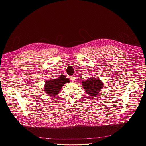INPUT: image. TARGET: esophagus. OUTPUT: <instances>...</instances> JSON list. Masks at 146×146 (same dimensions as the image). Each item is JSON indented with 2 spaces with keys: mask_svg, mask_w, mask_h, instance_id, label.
I'll use <instances>...</instances> for the list:
<instances>
[{
  "mask_svg": "<svg viewBox=\"0 0 146 146\" xmlns=\"http://www.w3.org/2000/svg\"><path fill=\"white\" fill-rule=\"evenodd\" d=\"M70 79H71L72 81H75V79H76V78H75V77L74 76H70Z\"/></svg>",
  "mask_w": 146,
  "mask_h": 146,
  "instance_id": "esophagus-1",
  "label": "esophagus"
}]
</instances>
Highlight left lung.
Instances as JSON below:
<instances>
[{
	"instance_id": "1",
	"label": "left lung",
	"mask_w": 146,
	"mask_h": 146,
	"mask_svg": "<svg viewBox=\"0 0 146 146\" xmlns=\"http://www.w3.org/2000/svg\"><path fill=\"white\" fill-rule=\"evenodd\" d=\"M82 85L89 96H95L101 90L103 84L99 79L92 78L82 81Z\"/></svg>"
}]
</instances>
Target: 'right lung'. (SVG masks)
I'll return each instance as SVG.
<instances>
[{
  "mask_svg": "<svg viewBox=\"0 0 146 146\" xmlns=\"http://www.w3.org/2000/svg\"><path fill=\"white\" fill-rule=\"evenodd\" d=\"M69 82L70 80L65 78L64 75H60L58 79L50 80V81L45 82L44 88L45 91L47 93V95L50 96L54 97L56 95H58L64 84Z\"/></svg>",
  "mask_w": 146,
  "mask_h": 146,
  "instance_id": "1",
  "label": "right lung"
}]
</instances>
